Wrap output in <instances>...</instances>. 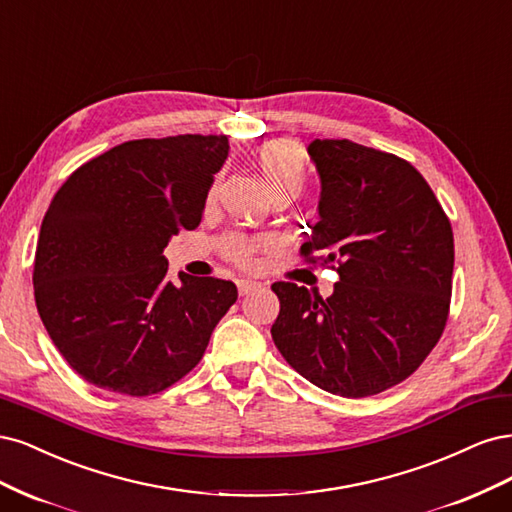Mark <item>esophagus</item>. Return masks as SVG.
<instances>
[{
    "instance_id": "34e87169",
    "label": "esophagus",
    "mask_w": 512,
    "mask_h": 512,
    "mask_svg": "<svg viewBox=\"0 0 512 512\" xmlns=\"http://www.w3.org/2000/svg\"><path fill=\"white\" fill-rule=\"evenodd\" d=\"M236 285H238V293H240V295H246V293L255 291L257 287H261V285L257 283V280H251V278H238Z\"/></svg>"
}]
</instances>
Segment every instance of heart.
Segmentation results:
<instances>
[{"label": "heart", "instance_id": "obj_1", "mask_svg": "<svg viewBox=\"0 0 512 512\" xmlns=\"http://www.w3.org/2000/svg\"><path fill=\"white\" fill-rule=\"evenodd\" d=\"M257 168L266 178L268 189L274 197L278 195H289L295 197L300 195L304 189L306 180V155L300 144L291 140H272L263 144L257 155ZM214 193H217V185H212L208 200H212ZM263 242L261 240H249L242 236H232L225 240V255L232 259L238 266L249 268L253 263V253L259 249Z\"/></svg>", "mask_w": 512, "mask_h": 512}]
</instances>
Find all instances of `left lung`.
<instances>
[{
  "label": "left lung",
  "instance_id": "1",
  "mask_svg": "<svg viewBox=\"0 0 512 512\" xmlns=\"http://www.w3.org/2000/svg\"><path fill=\"white\" fill-rule=\"evenodd\" d=\"M319 221L302 257L332 266L329 298L272 285L276 349L306 381L342 398L398 385L432 353L449 319L453 229L408 161L351 140H315ZM312 252H323L312 258Z\"/></svg>",
  "mask_w": 512,
  "mask_h": 512
}]
</instances>
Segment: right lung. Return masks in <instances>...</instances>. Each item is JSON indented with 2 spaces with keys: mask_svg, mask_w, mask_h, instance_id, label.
Wrapping results in <instances>:
<instances>
[{
  "mask_svg": "<svg viewBox=\"0 0 512 512\" xmlns=\"http://www.w3.org/2000/svg\"><path fill=\"white\" fill-rule=\"evenodd\" d=\"M227 151L225 136L129 140L55 193L36 246V306L87 383L142 398L200 364L238 289L185 272L170 280L163 249L200 225Z\"/></svg>",
  "mask_w": 512,
  "mask_h": 512,
  "instance_id": "1",
  "label": "right lung"
}]
</instances>
